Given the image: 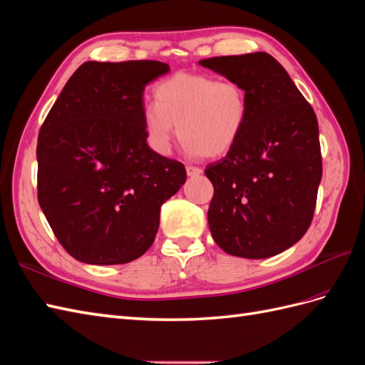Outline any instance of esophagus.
<instances>
[{"label":"esophagus","instance_id":"34e87169","mask_svg":"<svg viewBox=\"0 0 365 365\" xmlns=\"http://www.w3.org/2000/svg\"><path fill=\"white\" fill-rule=\"evenodd\" d=\"M185 172H187L189 176H198L202 173V170L200 167H195V165H185Z\"/></svg>","mask_w":365,"mask_h":365}]
</instances>
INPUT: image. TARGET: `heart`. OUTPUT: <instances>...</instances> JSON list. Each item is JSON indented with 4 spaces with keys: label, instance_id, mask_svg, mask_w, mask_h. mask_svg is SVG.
I'll return each mask as SVG.
<instances>
[{
    "label": "heart",
    "instance_id": "1",
    "mask_svg": "<svg viewBox=\"0 0 365 365\" xmlns=\"http://www.w3.org/2000/svg\"><path fill=\"white\" fill-rule=\"evenodd\" d=\"M156 103L142 110L150 147L168 153L178 136L192 155L218 158L242 138L250 114V97L235 80L206 74H176L155 88Z\"/></svg>",
    "mask_w": 365,
    "mask_h": 365
}]
</instances>
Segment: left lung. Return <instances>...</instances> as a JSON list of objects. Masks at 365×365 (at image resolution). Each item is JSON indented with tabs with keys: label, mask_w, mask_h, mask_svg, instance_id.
Instances as JSON below:
<instances>
[{
	"label": "left lung",
	"mask_w": 365,
	"mask_h": 365,
	"mask_svg": "<svg viewBox=\"0 0 365 365\" xmlns=\"http://www.w3.org/2000/svg\"><path fill=\"white\" fill-rule=\"evenodd\" d=\"M200 65L242 83L250 97L242 138L206 167L213 184L212 237L230 255L268 259L297 243L313 221L322 178L314 110L266 52Z\"/></svg>",
	"instance_id": "8db88e82"
}]
</instances>
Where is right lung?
<instances>
[{
  "instance_id": "1",
  "label": "right lung",
  "mask_w": 365,
  "mask_h": 365,
  "mask_svg": "<svg viewBox=\"0 0 365 365\" xmlns=\"http://www.w3.org/2000/svg\"><path fill=\"white\" fill-rule=\"evenodd\" d=\"M156 60L86 61L38 133L40 207L76 260L122 264L153 245L163 202L185 182L180 161L147 144L145 85L168 73Z\"/></svg>"
}]
</instances>
